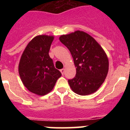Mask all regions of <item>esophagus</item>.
Instances as JSON below:
<instances>
[{"label": "esophagus", "instance_id": "1", "mask_svg": "<svg viewBox=\"0 0 130 130\" xmlns=\"http://www.w3.org/2000/svg\"><path fill=\"white\" fill-rule=\"evenodd\" d=\"M60 72H61V73L62 74V75H64V72H65V70H64V69H61V70H60Z\"/></svg>", "mask_w": 130, "mask_h": 130}]
</instances>
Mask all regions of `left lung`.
Wrapping results in <instances>:
<instances>
[{"mask_svg": "<svg viewBox=\"0 0 130 130\" xmlns=\"http://www.w3.org/2000/svg\"><path fill=\"white\" fill-rule=\"evenodd\" d=\"M59 40L70 51L76 67L75 76L68 79L72 90L81 96L95 92L104 82L109 70L104 49L83 31L62 35Z\"/></svg>", "mask_w": 130, "mask_h": 130, "instance_id": "1", "label": "left lung"}]
</instances>
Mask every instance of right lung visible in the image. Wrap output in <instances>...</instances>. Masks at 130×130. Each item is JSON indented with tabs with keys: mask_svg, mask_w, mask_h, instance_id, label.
Here are the masks:
<instances>
[{
	"mask_svg": "<svg viewBox=\"0 0 130 130\" xmlns=\"http://www.w3.org/2000/svg\"><path fill=\"white\" fill-rule=\"evenodd\" d=\"M53 38L45 35L36 36L27 45L19 62L23 83L29 91L40 96L51 91L62 75L49 55Z\"/></svg>",
	"mask_w": 130,
	"mask_h": 130,
	"instance_id": "add662e5",
	"label": "right lung"
}]
</instances>
